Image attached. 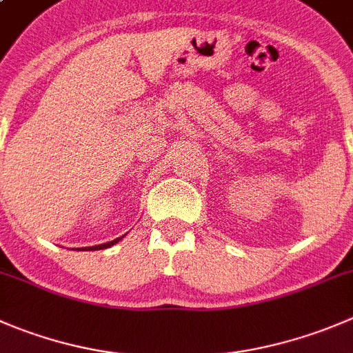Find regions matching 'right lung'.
I'll return each instance as SVG.
<instances>
[{"label": "right lung", "instance_id": "obj_1", "mask_svg": "<svg viewBox=\"0 0 353 353\" xmlns=\"http://www.w3.org/2000/svg\"><path fill=\"white\" fill-rule=\"evenodd\" d=\"M117 241H121V238H117V239H114V241H108V243H103V245H97V246H90V248L88 250H103V248H108V246H112V245H115V243ZM85 250V248H84Z\"/></svg>", "mask_w": 353, "mask_h": 353}]
</instances>
